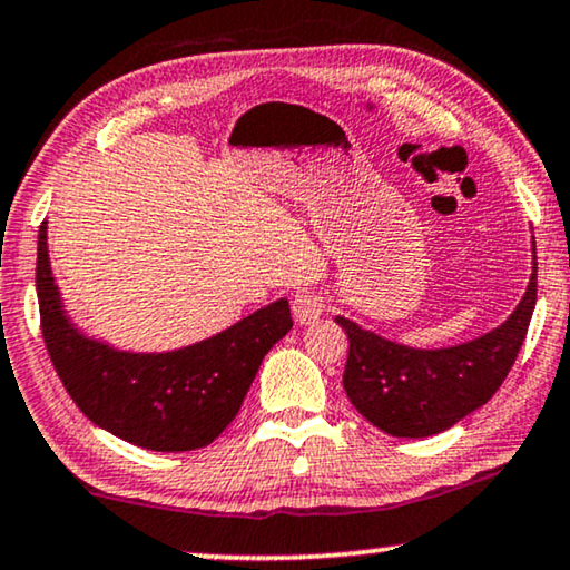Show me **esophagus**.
Returning a JSON list of instances; mask_svg holds the SVG:
<instances>
[{
	"label": "esophagus",
	"mask_w": 570,
	"mask_h": 570,
	"mask_svg": "<svg viewBox=\"0 0 570 570\" xmlns=\"http://www.w3.org/2000/svg\"><path fill=\"white\" fill-rule=\"evenodd\" d=\"M292 312L299 325H312V322H317L320 314L325 312V296L317 292H299L292 302Z\"/></svg>",
	"instance_id": "esophagus-1"
}]
</instances>
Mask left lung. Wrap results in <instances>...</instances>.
Wrapping results in <instances>:
<instances>
[{
  "instance_id": "obj_1",
  "label": "left lung",
  "mask_w": 570,
  "mask_h": 570,
  "mask_svg": "<svg viewBox=\"0 0 570 570\" xmlns=\"http://www.w3.org/2000/svg\"><path fill=\"white\" fill-rule=\"evenodd\" d=\"M534 299L538 256H532L528 292L517 309L491 333L469 343L422 351L363 330L353 320L335 317L351 343L343 373L347 399L373 428L394 438H430L453 428L487 404L512 371Z\"/></svg>"
}]
</instances>
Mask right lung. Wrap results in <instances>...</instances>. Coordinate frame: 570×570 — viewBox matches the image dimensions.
Masks as SVG:
<instances>
[{"label":"right lung","mask_w":570,"mask_h":570,"mask_svg":"<svg viewBox=\"0 0 570 570\" xmlns=\"http://www.w3.org/2000/svg\"><path fill=\"white\" fill-rule=\"evenodd\" d=\"M40 327L68 396L125 443L158 453L209 445L240 412L263 355L292 330L286 299L248 314L202 343L130 353L87 337L68 317L50 274L48 223L38 230Z\"/></svg>","instance_id":"right-lung-1"}]
</instances>
